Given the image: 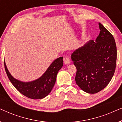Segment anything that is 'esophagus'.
<instances>
[{
    "instance_id": "34e87169",
    "label": "esophagus",
    "mask_w": 122,
    "mask_h": 122,
    "mask_svg": "<svg viewBox=\"0 0 122 122\" xmlns=\"http://www.w3.org/2000/svg\"><path fill=\"white\" fill-rule=\"evenodd\" d=\"M63 61H64V64H69L71 63V60L67 56H66V57L64 58V59H63Z\"/></svg>"
}]
</instances>
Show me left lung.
Wrapping results in <instances>:
<instances>
[{"instance_id": "left-lung-1", "label": "left lung", "mask_w": 122, "mask_h": 122, "mask_svg": "<svg viewBox=\"0 0 122 122\" xmlns=\"http://www.w3.org/2000/svg\"><path fill=\"white\" fill-rule=\"evenodd\" d=\"M100 33L71 55L76 68L75 80L81 90L94 94L111 81L116 66L117 46L111 33L99 23Z\"/></svg>"}]
</instances>
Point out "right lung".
I'll return each instance as SVG.
<instances>
[{"label":"right lung","mask_w":122,"mask_h":122,"mask_svg":"<svg viewBox=\"0 0 122 122\" xmlns=\"http://www.w3.org/2000/svg\"><path fill=\"white\" fill-rule=\"evenodd\" d=\"M63 64V57L58 58L53 61L41 77L33 81L25 82L11 76L4 61L5 70L10 82L20 93L33 99H43L51 93L56 83L58 72Z\"/></svg>","instance_id":"add662e5"}]
</instances>
